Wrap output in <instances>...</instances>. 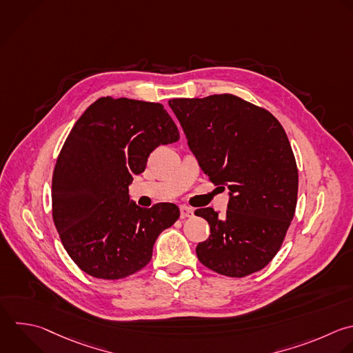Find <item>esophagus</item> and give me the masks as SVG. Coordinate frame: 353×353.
<instances>
[{
	"label": "esophagus",
	"mask_w": 353,
	"mask_h": 353,
	"mask_svg": "<svg viewBox=\"0 0 353 353\" xmlns=\"http://www.w3.org/2000/svg\"><path fill=\"white\" fill-rule=\"evenodd\" d=\"M179 210H181V218H192L194 214V211L186 205H181Z\"/></svg>",
	"instance_id": "34e87169"
}]
</instances>
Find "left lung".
Here are the masks:
<instances>
[{
    "mask_svg": "<svg viewBox=\"0 0 353 353\" xmlns=\"http://www.w3.org/2000/svg\"><path fill=\"white\" fill-rule=\"evenodd\" d=\"M199 165L215 185L228 186L225 215L194 214L210 225L197 244L199 261L229 277L265 268L280 250L298 194L295 157L277 119L230 94L168 101Z\"/></svg>",
    "mask_w": 353,
    "mask_h": 353,
    "instance_id": "8db88e82",
    "label": "left lung"
}]
</instances>
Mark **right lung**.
Segmentation results:
<instances>
[{
    "label": "right lung",
    "mask_w": 353,
    "mask_h": 353,
    "mask_svg": "<svg viewBox=\"0 0 353 353\" xmlns=\"http://www.w3.org/2000/svg\"><path fill=\"white\" fill-rule=\"evenodd\" d=\"M179 132L161 103L103 97L77 120L52 175V218L76 265L97 279L117 280L145 268L159 234L179 208L130 201L132 175L149 154Z\"/></svg>",
    "instance_id": "right-lung-1"
}]
</instances>
